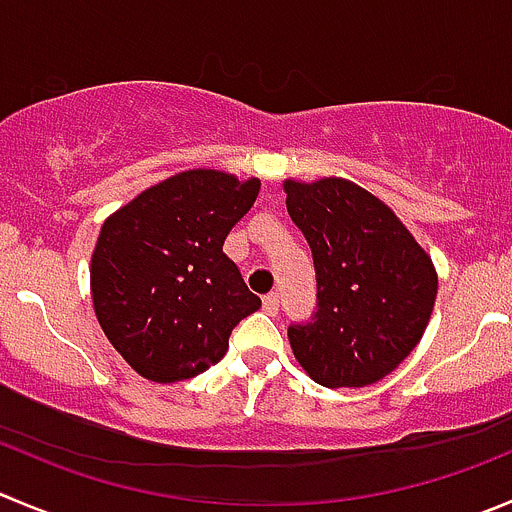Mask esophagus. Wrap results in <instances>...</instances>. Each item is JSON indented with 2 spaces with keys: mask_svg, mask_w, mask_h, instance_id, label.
<instances>
[{
  "mask_svg": "<svg viewBox=\"0 0 512 512\" xmlns=\"http://www.w3.org/2000/svg\"><path fill=\"white\" fill-rule=\"evenodd\" d=\"M264 311L274 316L279 311V294H266L264 296Z\"/></svg>",
  "mask_w": 512,
  "mask_h": 512,
  "instance_id": "1",
  "label": "esophagus"
}]
</instances>
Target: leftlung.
I'll return each instance as SVG.
<instances>
[{
  "mask_svg": "<svg viewBox=\"0 0 512 512\" xmlns=\"http://www.w3.org/2000/svg\"><path fill=\"white\" fill-rule=\"evenodd\" d=\"M284 191L316 271V311L289 326L296 362L321 387L379 382L425 334L437 296L432 259L352 180H284Z\"/></svg>",
  "mask_w": 512,
  "mask_h": 512,
  "instance_id": "left-lung-1",
  "label": "left lung"
}]
</instances>
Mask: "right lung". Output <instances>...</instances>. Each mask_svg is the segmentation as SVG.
I'll return each instance as SVG.
<instances>
[{
  "instance_id": "obj_1",
  "label": "right lung",
  "mask_w": 512,
  "mask_h": 512,
  "mask_svg": "<svg viewBox=\"0 0 512 512\" xmlns=\"http://www.w3.org/2000/svg\"><path fill=\"white\" fill-rule=\"evenodd\" d=\"M261 180L183 170L107 218L90 289L102 332L150 382H180L221 362L233 326L261 306L223 253Z\"/></svg>"
}]
</instances>
